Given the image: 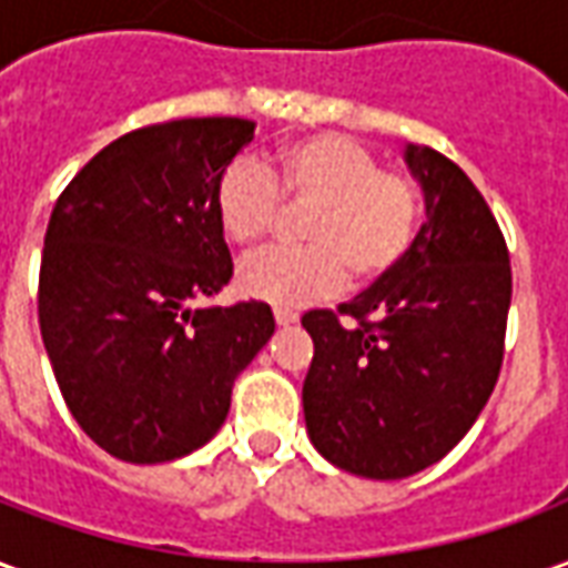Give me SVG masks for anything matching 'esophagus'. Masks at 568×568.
I'll return each mask as SVG.
<instances>
[{"instance_id":"34e87169","label":"esophagus","mask_w":568,"mask_h":568,"mask_svg":"<svg viewBox=\"0 0 568 568\" xmlns=\"http://www.w3.org/2000/svg\"><path fill=\"white\" fill-rule=\"evenodd\" d=\"M273 320H276V325H295L297 313L288 307H276L273 310Z\"/></svg>"}]
</instances>
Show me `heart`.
I'll return each mask as SVG.
<instances>
[{"instance_id": "b5f03b06", "label": "heart", "mask_w": 568, "mask_h": 568, "mask_svg": "<svg viewBox=\"0 0 568 568\" xmlns=\"http://www.w3.org/2000/svg\"><path fill=\"white\" fill-rule=\"evenodd\" d=\"M285 206H297L301 248H267L240 267L252 297L297 307L353 285H374L402 264L423 222L419 185L341 133H313L273 149L264 163H227L215 182V219L240 248L273 234Z\"/></svg>"}]
</instances>
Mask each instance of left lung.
<instances>
[{
  "mask_svg": "<svg viewBox=\"0 0 568 568\" xmlns=\"http://www.w3.org/2000/svg\"><path fill=\"white\" fill-rule=\"evenodd\" d=\"M426 194L417 243L381 283L310 310L304 419L349 475L398 480L444 459L499 381L511 307L508 246L475 182L440 151L407 145Z\"/></svg>",
  "mask_w": 568,
  "mask_h": 568,
  "instance_id": "1",
  "label": "left lung"
}]
</instances>
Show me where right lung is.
<instances>
[{
  "instance_id": "right-lung-1",
  "label": "right lung",
  "mask_w": 568,
  "mask_h": 568,
  "mask_svg": "<svg viewBox=\"0 0 568 568\" xmlns=\"http://www.w3.org/2000/svg\"><path fill=\"white\" fill-rule=\"evenodd\" d=\"M252 133L246 118L130 130L57 197L39 271L42 341L75 423L115 459L170 463L203 447L276 328L264 301L191 307L234 276L212 197Z\"/></svg>"
}]
</instances>
